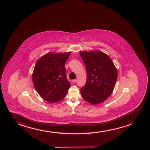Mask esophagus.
<instances>
[{
    "label": "esophagus",
    "instance_id": "obj_1",
    "mask_svg": "<svg viewBox=\"0 0 150 150\" xmlns=\"http://www.w3.org/2000/svg\"><path fill=\"white\" fill-rule=\"evenodd\" d=\"M72 81V82L73 83H76V82H77V80L75 79V80H73Z\"/></svg>",
    "mask_w": 150,
    "mask_h": 150
}]
</instances>
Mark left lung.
Wrapping results in <instances>:
<instances>
[{
    "instance_id": "obj_1",
    "label": "left lung",
    "mask_w": 150,
    "mask_h": 150,
    "mask_svg": "<svg viewBox=\"0 0 150 150\" xmlns=\"http://www.w3.org/2000/svg\"><path fill=\"white\" fill-rule=\"evenodd\" d=\"M80 55L87 71L86 82L81 89L82 97L96 105L110 97L116 85L118 72L110 57L101 51H82Z\"/></svg>"
}]
</instances>
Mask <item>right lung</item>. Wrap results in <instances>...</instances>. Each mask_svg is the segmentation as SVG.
I'll use <instances>...</instances> for the list:
<instances>
[{
	"mask_svg": "<svg viewBox=\"0 0 150 150\" xmlns=\"http://www.w3.org/2000/svg\"><path fill=\"white\" fill-rule=\"evenodd\" d=\"M71 54L47 53L36 62L32 73L34 88L43 99L54 103L65 97L70 87L66 76V62Z\"/></svg>",
	"mask_w": 150,
	"mask_h": 150,
	"instance_id": "add662e5",
	"label": "right lung"
}]
</instances>
